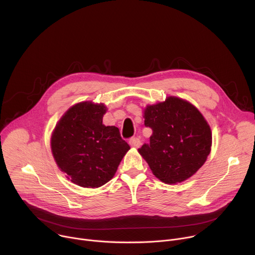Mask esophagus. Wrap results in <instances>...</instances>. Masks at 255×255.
<instances>
[{"label":"esophagus","mask_w":255,"mask_h":255,"mask_svg":"<svg viewBox=\"0 0 255 255\" xmlns=\"http://www.w3.org/2000/svg\"><path fill=\"white\" fill-rule=\"evenodd\" d=\"M129 144H130V146H132L134 148H138V147H140L141 141H140V139L138 137H133V138H131L129 140Z\"/></svg>","instance_id":"1"}]
</instances>
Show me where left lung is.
Returning <instances> with one entry per match:
<instances>
[{"label":"left lung","instance_id":"obj_1","mask_svg":"<svg viewBox=\"0 0 255 255\" xmlns=\"http://www.w3.org/2000/svg\"><path fill=\"white\" fill-rule=\"evenodd\" d=\"M143 117L152 135L138 152L162 183H181L202 167L211 152L212 132L193 104L170 96L147 105Z\"/></svg>","mask_w":255,"mask_h":255}]
</instances>
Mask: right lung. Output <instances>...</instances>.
Here are the masks:
<instances>
[{"label":"right lung","instance_id":"1","mask_svg":"<svg viewBox=\"0 0 255 255\" xmlns=\"http://www.w3.org/2000/svg\"><path fill=\"white\" fill-rule=\"evenodd\" d=\"M107 107L81 102L62 115L51 135V151L59 169L83 188H99L115 175L130 149L115 126H105Z\"/></svg>","mask_w":255,"mask_h":255}]
</instances>
